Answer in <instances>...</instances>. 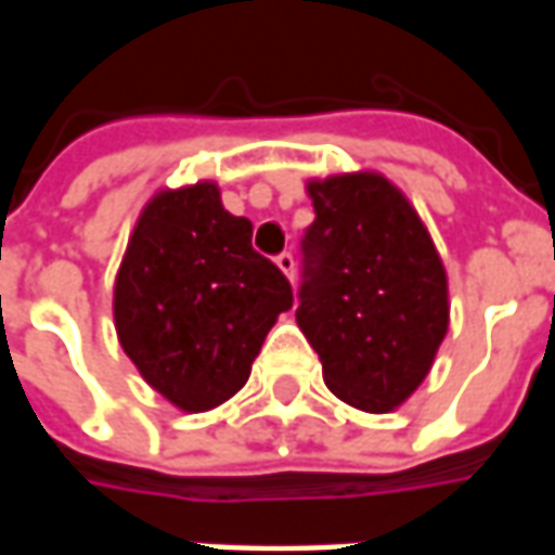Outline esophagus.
Instances as JSON below:
<instances>
[{
    "label": "esophagus",
    "instance_id": "obj_1",
    "mask_svg": "<svg viewBox=\"0 0 555 555\" xmlns=\"http://www.w3.org/2000/svg\"><path fill=\"white\" fill-rule=\"evenodd\" d=\"M276 267L282 270V273H285V276L291 279V282H294V273H297V261H294V255H291V253L279 255Z\"/></svg>",
    "mask_w": 555,
    "mask_h": 555
}]
</instances>
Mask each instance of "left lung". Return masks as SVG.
Returning <instances> with one entry per match:
<instances>
[{
	"mask_svg": "<svg viewBox=\"0 0 555 555\" xmlns=\"http://www.w3.org/2000/svg\"><path fill=\"white\" fill-rule=\"evenodd\" d=\"M306 282L297 324L345 404L392 413L449 333V279L410 198L380 171L306 181Z\"/></svg>",
	"mask_w": 555,
	"mask_h": 555,
	"instance_id": "8db88e82",
	"label": "left lung"
}]
</instances>
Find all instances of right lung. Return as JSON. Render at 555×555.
I'll return each instance as SVG.
<instances>
[{"mask_svg":"<svg viewBox=\"0 0 555 555\" xmlns=\"http://www.w3.org/2000/svg\"><path fill=\"white\" fill-rule=\"evenodd\" d=\"M294 294L214 181L157 190L115 273L113 318L145 384L183 413L237 396Z\"/></svg>","mask_w":555,"mask_h":555,"instance_id":"add662e5","label":"right lung"}]
</instances>
